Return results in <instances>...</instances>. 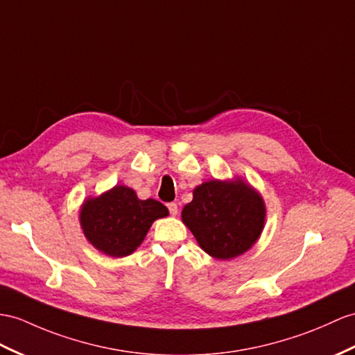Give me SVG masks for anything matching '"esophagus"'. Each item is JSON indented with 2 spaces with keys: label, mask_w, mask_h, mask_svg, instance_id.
<instances>
[{
  "label": "esophagus",
  "mask_w": 355,
  "mask_h": 355,
  "mask_svg": "<svg viewBox=\"0 0 355 355\" xmlns=\"http://www.w3.org/2000/svg\"><path fill=\"white\" fill-rule=\"evenodd\" d=\"M167 207H168V211H170L171 215H178V205L176 203H168Z\"/></svg>",
  "instance_id": "obj_1"
}]
</instances>
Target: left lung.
I'll list each match as a JSON object with an SVG mask.
<instances>
[{
    "mask_svg": "<svg viewBox=\"0 0 355 355\" xmlns=\"http://www.w3.org/2000/svg\"><path fill=\"white\" fill-rule=\"evenodd\" d=\"M180 217L205 253L229 261L247 253L261 238L266 207L262 194L236 176L197 185Z\"/></svg>",
    "mask_w": 355,
    "mask_h": 355,
    "instance_id": "left-lung-1",
    "label": "left lung"
}]
</instances>
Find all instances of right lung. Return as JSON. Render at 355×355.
<instances>
[{"label": "right lung", "instance_id": "1", "mask_svg": "<svg viewBox=\"0 0 355 355\" xmlns=\"http://www.w3.org/2000/svg\"><path fill=\"white\" fill-rule=\"evenodd\" d=\"M168 209L155 198L141 200L132 188L116 185L96 197H87L80 207V226L85 239L111 257H125L140 247L155 220Z\"/></svg>", "mask_w": 355, "mask_h": 355}]
</instances>
